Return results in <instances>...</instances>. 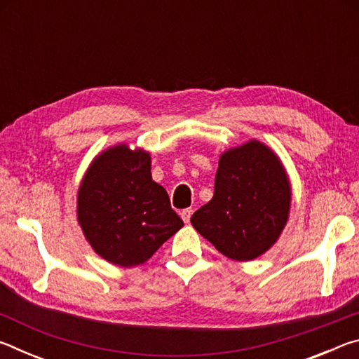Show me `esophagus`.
Masks as SVG:
<instances>
[{
    "mask_svg": "<svg viewBox=\"0 0 359 359\" xmlns=\"http://www.w3.org/2000/svg\"><path fill=\"white\" fill-rule=\"evenodd\" d=\"M191 214H193V210H191V209H184V210L180 212V217H182V220H184L185 223H190Z\"/></svg>",
    "mask_w": 359,
    "mask_h": 359,
    "instance_id": "obj_1",
    "label": "esophagus"
}]
</instances>
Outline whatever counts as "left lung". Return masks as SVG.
Wrapping results in <instances>:
<instances>
[{
  "label": "left lung",
  "instance_id": "obj_1",
  "mask_svg": "<svg viewBox=\"0 0 359 359\" xmlns=\"http://www.w3.org/2000/svg\"><path fill=\"white\" fill-rule=\"evenodd\" d=\"M291 190L280 160L250 141L220 156L214 198L191 217V224L224 257L250 261L269 250L285 228Z\"/></svg>",
  "mask_w": 359,
  "mask_h": 359
}]
</instances>
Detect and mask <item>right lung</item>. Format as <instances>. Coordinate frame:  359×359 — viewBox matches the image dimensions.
Returning <instances> with one entry per match:
<instances>
[{
    "label": "right lung",
    "instance_id": "right-lung-1",
    "mask_svg": "<svg viewBox=\"0 0 359 359\" xmlns=\"http://www.w3.org/2000/svg\"><path fill=\"white\" fill-rule=\"evenodd\" d=\"M77 220L101 258L142 264L184 226L165 188L151 180L150 155L120 144L102 151L79 187Z\"/></svg>",
    "mask_w": 359,
    "mask_h": 359
}]
</instances>
